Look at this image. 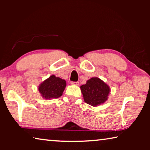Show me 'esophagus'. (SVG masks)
<instances>
[{
  "mask_svg": "<svg viewBox=\"0 0 150 150\" xmlns=\"http://www.w3.org/2000/svg\"><path fill=\"white\" fill-rule=\"evenodd\" d=\"M71 84L74 85H79V82H71Z\"/></svg>",
  "mask_w": 150,
  "mask_h": 150,
  "instance_id": "1",
  "label": "esophagus"
}]
</instances>
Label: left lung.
Masks as SVG:
<instances>
[{
  "label": "left lung",
  "instance_id": "obj_1",
  "mask_svg": "<svg viewBox=\"0 0 150 150\" xmlns=\"http://www.w3.org/2000/svg\"><path fill=\"white\" fill-rule=\"evenodd\" d=\"M84 101L92 106H98L108 100L110 87L100 78L94 77L80 87Z\"/></svg>",
  "mask_w": 150,
  "mask_h": 150
}]
</instances>
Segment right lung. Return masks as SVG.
Masks as SVG:
<instances>
[{"instance_id":"add662e5","label":"right lung","mask_w":150,"mask_h":150,"mask_svg":"<svg viewBox=\"0 0 150 150\" xmlns=\"http://www.w3.org/2000/svg\"><path fill=\"white\" fill-rule=\"evenodd\" d=\"M65 87V80L52 75L40 83L38 89L43 98L51 100L60 97Z\"/></svg>"}]
</instances>
